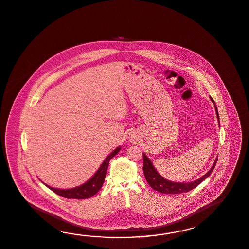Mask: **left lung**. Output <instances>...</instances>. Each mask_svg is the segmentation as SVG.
Instances as JSON below:
<instances>
[{"mask_svg":"<svg viewBox=\"0 0 249 249\" xmlns=\"http://www.w3.org/2000/svg\"><path fill=\"white\" fill-rule=\"evenodd\" d=\"M211 101L214 105L215 108L216 115H217V120L220 126V118H219V113L216 107L215 102L213 99L210 97ZM143 158H144V166H143V171H144V177L146 178V181L148 182L150 187L155 189V191H158L160 193L163 194H180L184 192H188L189 190L197 187L200 183L204 181L205 178L209 177L211 173L213 171L214 167L216 165V162L218 160V156L216 157L215 160L210 170L205 173L204 176L199 178L197 179L191 181V182H174L166 179L162 176H160L159 172L155 170V166L153 165V162L150 160L149 158L143 154Z\"/></svg>","mask_w":249,"mask_h":249,"instance_id":"obj_1","label":"left lung"}]
</instances>
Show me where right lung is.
<instances>
[{"mask_svg": "<svg viewBox=\"0 0 249 249\" xmlns=\"http://www.w3.org/2000/svg\"><path fill=\"white\" fill-rule=\"evenodd\" d=\"M122 147L119 146L116 149L113 150L110 155H108L103 163L101 164L99 169L96 171L94 175L89 178L88 181L83 183L80 186H77L75 188H68V189H61V188H56L50 187L47 184H44L48 188H50L52 191L54 193L61 196L65 198L73 199H87L92 197L95 194L97 193L102 188L103 184L105 182V175L109 166V161L111 158H113L115 155L121 151Z\"/></svg>", "mask_w": 249, "mask_h": 249, "instance_id": "1", "label": "right lung"}]
</instances>
